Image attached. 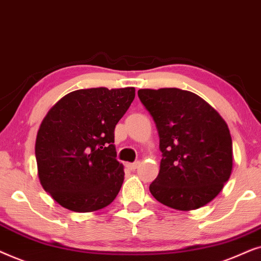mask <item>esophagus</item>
Listing matches in <instances>:
<instances>
[{
  "label": "esophagus",
  "instance_id": "34e87169",
  "mask_svg": "<svg viewBox=\"0 0 261 261\" xmlns=\"http://www.w3.org/2000/svg\"><path fill=\"white\" fill-rule=\"evenodd\" d=\"M140 165H141V162L140 161H136V162H134V163H126V167L128 169H131V171H135V169H137L138 167H140Z\"/></svg>",
  "mask_w": 261,
  "mask_h": 261
}]
</instances>
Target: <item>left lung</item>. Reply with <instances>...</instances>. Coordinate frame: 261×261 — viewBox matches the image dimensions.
Here are the masks:
<instances>
[{"instance_id":"left-lung-1","label":"left lung","mask_w":261,"mask_h":261,"mask_svg":"<svg viewBox=\"0 0 261 261\" xmlns=\"http://www.w3.org/2000/svg\"><path fill=\"white\" fill-rule=\"evenodd\" d=\"M138 98L155 121L162 152L150 193L175 210L206 205L231 174L232 142L227 123L189 90L140 89Z\"/></svg>"}]
</instances>
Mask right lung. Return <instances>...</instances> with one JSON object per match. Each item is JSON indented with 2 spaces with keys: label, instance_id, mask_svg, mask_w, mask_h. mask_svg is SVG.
Returning <instances> with one entry per match:
<instances>
[{
  "label": "right lung",
  "instance_id": "add662e5",
  "mask_svg": "<svg viewBox=\"0 0 261 261\" xmlns=\"http://www.w3.org/2000/svg\"><path fill=\"white\" fill-rule=\"evenodd\" d=\"M135 99L134 87L79 89L55 103L36 140L43 189L65 209L92 213L114 200L124 181L114 127Z\"/></svg>",
  "mask_w": 261,
  "mask_h": 261
}]
</instances>
